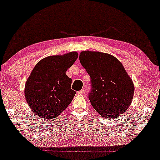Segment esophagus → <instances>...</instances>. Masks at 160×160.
<instances>
[{"label": "esophagus", "instance_id": "esophagus-1", "mask_svg": "<svg viewBox=\"0 0 160 160\" xmlns=\"http://www.w3.org/2000/svg\"><path fill=\"white\" fill-rule=\"evenodd\" d=\"M77 93H78V94H79V95H83V94H84V90H83V89H82V90H81V91H78V92H77Z\"/></svg>", "mask_w": 160, "mask_h": 160}]
</instances>
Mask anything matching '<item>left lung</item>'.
<instances>
[{
  "label": "left lung",
  "mask_w": 160,
  "mask_h": 160,
  "mask_svg": "<svg viewBox=\"0 0 160 160\" xmlns=\"http://www.w3.org/2000/svg\"><path fill=\"white\" fill-rule=\"evenodd\" d=\"M82 65L91 77L88 98L102 117L115 119L129 108L134 86L124 66L108 53L86 50L79 55Z\"/></svg>",
  "instance_id": "left-lung-1"
}]
</instances>
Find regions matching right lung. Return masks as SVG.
<instances>
[{
	"label": "right lung",
	"mask_w": 160,
	"mask_h": 160,
	"mask_svg": "<svg viewBox=\"0 0 160 160\" xmlns=\"http://www.w3.org/2000/svg\"><path fill=\"white\" fill-rule=\"evenodd\" d=\"M78 58L77 52L49 56L39 61L27 80L25 98L33 113L53 119L67 108L76 92L66 72Z\"/></svg>",
	"instance_id": "1"
}]
</instances>
